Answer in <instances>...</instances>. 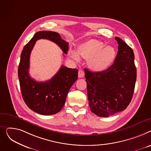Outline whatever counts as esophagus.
<instances>
[{"label":"esophagus","mask_w":151,"mask_h":151,"mask_svg":"<svg viewBox=\"0 0 151 151\" xmlns=\"http://www.w3.org/2000/svg\"><path fill=\"white\" fill-rule=\"evenodd\" d=\"M85 76V73L83 70H78V76L79 78H82Z\"/></svg>","instance_id":"1"}]
</instances>
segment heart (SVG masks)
Listing matches in <instances>:
<instances>
[{
	"label": "heart",
	"instance_id": "heart-1",
	"mask_svg": "<svg viewBox=\"0 0 151 151\" xmlns=\"http://www.w3.org/2000/svg\"><path fill=\"white\" fill-rule=\"evenodd\" d=\"M70 55L76 60L78 56L88 59V65L94 71L100 72L109 68L114 60L116 50L110 46H104V44L97 40H88L80 45L77 54L72 51Z\"/></svg>",
	"mask_w": 151,
	"mask_h": 151
}]
</instances>
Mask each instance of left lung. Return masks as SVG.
<instances>
[{"mask_svg": "<svg viewBox=\"0 0 151 151\" xmlns=\"http://www.w3.org/2000/svg\"><path fill=\"white\" fill-rule=\"evenodd\" d=\"M115 40L118 44V54L109 68L94 73L85 69L89 106L100 117L124 110L135 89L137 69L134 51L121 38L115 37Z\"/></svg>", "mask_w": 151, "mask_h": 151, "instance_id": "left-lung-1", "label": "left lung"}]
</instances>
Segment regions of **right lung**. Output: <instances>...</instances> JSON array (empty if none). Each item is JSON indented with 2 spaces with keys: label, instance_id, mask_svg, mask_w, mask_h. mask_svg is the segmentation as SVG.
<instances>
[{
  "label": "right lung",
  "instance_id": "add662e5",
  "mask_svg": "<svg viewBox=\"0 0 151 151\" xmlns=\"http://www.w3.org/2000/svg\"><path fill=\"white\" fill-rule=\"evenodd\" d=\"M47 39L53 41L66 54L68 42L61 39L59 33L50 31H40L24 46L18 67V77L22 98L33 111L42 115H51L59 112L65 105L70 87L78 78V69L62 65L50 80L38 82L32 78L29 73L30 56L36 41Z\"/></svg>",
  "mask_w": 151,
  "mask_h": 151
}]
</instances>
